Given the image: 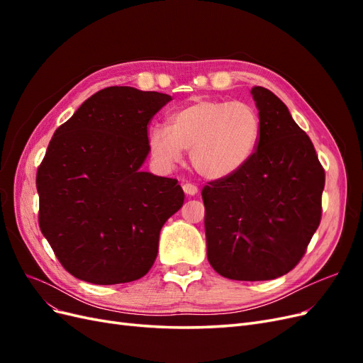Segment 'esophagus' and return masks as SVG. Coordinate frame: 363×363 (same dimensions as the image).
Returning a JSON list of instances; mask_svg holds the SVG:
<instances>
[{
	"instance_id": "esophagus-1",
	"label": "esophagus",
	"mask_w": 363,
	"mask_h": 363,
	"mask_svg": "<svg viewBox=\"0 0 363 363\" xmlns=\"http://www.w3.org/2000/svg\"><path fill=\"white\" fill-rule=\"evenodd\" d=\"M183 191L188 194V195H196L199 194V188L194 183H183Z\"/></svg>"
}]
</instances>
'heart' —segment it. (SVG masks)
I'll return each mask as SVG.
<instances>
[{
  "label": "heart",
  "instance_id": "1",
  "mask_svg": "<svg viewBox=\"0 0 363 363\" xmlns=\"http://www.w3.org/2000/svg\"><path fill=\"white\" fill-rule=\"evenodd\" d=\"M262 123L248 103L201 98L169 118V127L148 130L151 156L160 167L172 168L191 150V163L200 175L221 180L242 169L259 147Z\"/></svg>",
  "mask_w": 363,
  "mask_h": 363
}]
</instances>
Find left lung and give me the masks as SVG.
<instances>
[{"mask_svg":"<svg viewBox=\"0 0 363 363\" xmlns=\"http://www.w3.org/2000/svg\"><path fill=\"white\" fill-rule=\"evenodd\" d=\"M259 108V147L245 167L208 182L207 259L230 280H272L294 269L321 223L325 172L311 138L288 107L262 86L251 89Z\"/></svg>","mask_w":363,"mask_h":363,"instance_id":"1","label":"left lung"}]
</instances>
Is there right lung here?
<instances>
[{
  "mask_svg": "<svg viewBox=\"0 0 363 363\" xmlns=\"http://www.w3.org/2000/svg\"><path fill=\"white\" fill-rule=\"evenodd\" d=\"M172 98L128 86L94 94L62 124L38 168L39 227L74 277L133 281L151 269L163 224L183 206L175 179L140 171L148 124Z\"/></svg>",
  "mask_w": 363,
  "mask_h": 363,
  "instance_id": "add662e5",
  "label": "right lung"
}]
</instances>
